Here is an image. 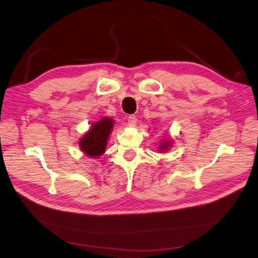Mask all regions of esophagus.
<instances>
[{
    "label": "esophagus",
    "instance_id": "esophagus-1",
    "mask_svg": "<svg viewBox=\"0 0 258 258\" xmlns=\"http://www.w3.org/2000/svg\"><path fill=\"white\" fill-rule=\"evenodd\" d=\"M128 124L131 127H134L137 124V116L136 115H129L128 116Z\"/></svg>",
    "mask_w": 258,
    "mask_h": 258
}]
</instances>
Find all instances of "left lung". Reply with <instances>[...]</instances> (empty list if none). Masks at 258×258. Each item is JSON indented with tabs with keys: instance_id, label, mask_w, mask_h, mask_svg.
<instances>
[{
	"instance_id": "1",
	"label": "left lung",
	"mask_w": 258,
	"mask_h": 258,
	"mask_svg": "<svg viewBox=\"0 0 258 258\" xmlns=\"http://www.w3.org/2000/svg\"><path fill=\"white\" fill-rule=\"evenodd\" d=\"M172 144H173V141H171V139H162L160 143H159V146H158V152H161V153H166L168 152L171 147H172Z\"/></svg>"
}]
</instances>
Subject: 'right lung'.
I'll return each mask as SVG.
<instances>
[{"mask_svg":"<svg viewBox=\"0 0 258 258\" xmlns=\"http://www.w3.org/2000/svg\"><path fill=\"white\" fill-rule=\"evenodd\" d=\"M114 123L115 120L106 116L91 123L90 129L85 132L79 141L81 151L90 158H98L103 155Z\"/></svg>","mask_w":258,"mask_h":258,"instance_id":"add662e5","label":"right lung"}]
</instances>
